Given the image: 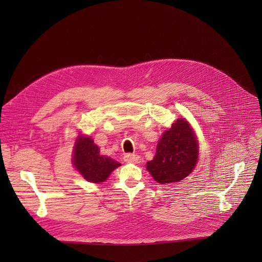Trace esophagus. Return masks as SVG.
Masks as SVG:
<instances>
[{"label":"esophagus","instance_id":"1","mask_svg":"<svg viewBox=\"0 0 262 262\" xmlns=\"http://www.w3.org/2000/svg\"><path fill=\"white\" fill-rule=\"evenodd\" d=\"M124 161L127 163H134V164H139L141 163V158L137 155H125L124 156Z\"/></svg>","mask_w":262,"mask_h":262}]
</instances>
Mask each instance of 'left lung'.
<instances>
[{
	"label": "left lung",
	"mask_w": 262,
	"mask_h": 262,
	"mask_svg": "<svg viewBox=\"0 0 262 262\" xmlns=\"http://www.w3.org/2000/svg\"><path fill=\"white\" fill-rule=\"evenodd\" d=\"M198 142L193 128L184 118H178L160 139L157 152L146 169L162 184L178 182L188 176L198 162Z\"/></svg>",
	"instance_id": "8db88e82"
}]
</instances>
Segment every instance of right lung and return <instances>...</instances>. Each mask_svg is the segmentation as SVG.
<instances>
[{
	"label": "right lung",
	"mask_w": 262,
	"mask_h": 262,
	"mask_svg": "<svg viewBox=\"0 0 262 262\" xmlns=\"http://www.w3.org/2000/svg\"><path fill=\"white\" fill-rule=\"evenodd\" d=\"M72 164L87 181L94 183L105 181L112 172L121 166L113 159L100 155L98 146L88 136H79L76 140Z\"/></svg>",
	"instance_id": "obj_1"
}]
</instances>
